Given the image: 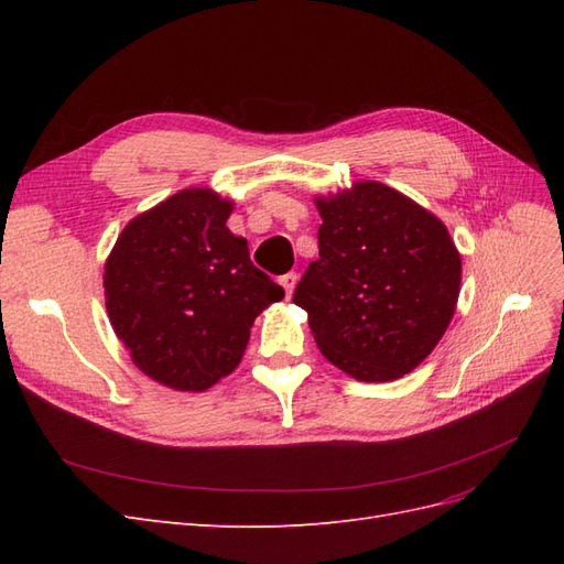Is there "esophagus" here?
<instances>
[{
	"label": "esophagus",
	"instance_id": "34e87169",
	"mask_svg": "<svg viewBox=\"0 0 564 564\" xmlns=\"http://www.w3.org/2000/svg\"><path fill=\"white\" fill-rule=\"evenodd\" d=\"M296 280H299V275L296 272H284V275H280V286L284 289V294H286V299L292 296V292H294V286H296Z\"/></svg>",
	"mask_w": 564,
	"mask_h": 564
}]
</instances>
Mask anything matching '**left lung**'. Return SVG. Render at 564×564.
I'll return each instance as SVG.
<instances>
[{"label":"left lung","instance_id":"left-lung-1","mask_svg":"<svg viewBox=\"0 0 564 564\" xmlns=\"http://www.w3.org/2000/svg\"><path fill=\"white\" fill-rule=\"evenodd\" d=\"M319 259L294 303L319 352L357 381H392L431 355L452 322L460 256L447 228L383 183L317 199Z\"/></svg>","mask_w":564,"mask_h":564}]
</instances>
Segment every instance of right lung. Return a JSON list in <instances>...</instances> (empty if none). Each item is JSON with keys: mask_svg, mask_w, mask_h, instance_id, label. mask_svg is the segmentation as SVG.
<instances>
[{"mask_svg": "<svg viewBox=\"0 0 564 564\" xmlns=\"http://www.w3.org/2000/svg\"><path fill=\"white\" fill-rule=\"evenodd\" d=\"M228 199L183 191L135 216L106 263L112 329L148 377L204 390L240 365L253 319L284 296L226 220Z\"/></svg>", "mask_w": 564, "mask_h": 564, "instance_id": "add662e5", "label": "right lung"}]
</instances>
